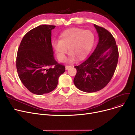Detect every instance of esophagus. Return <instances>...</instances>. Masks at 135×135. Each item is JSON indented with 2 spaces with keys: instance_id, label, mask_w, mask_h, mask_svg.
I'll return each instance as SVG.
<instances>
[{
  "instance_id": "obj_1",
  "label": "esophagus",
  "mask_w": 135,
  "mask_h": 135,
  "mask_svg": "<svg viewBox=\"0 0 135 135\" xmlns=\"http://www.w3.org/2000/svg\"><path fill=\"white\" fill-rule=\"evenodd\" d=\"M71 67H72L71 66H66V69L67 70V69H68L69 68H71Z\"/></svg>"
}]
</instances>
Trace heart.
<instances>
[{"label": "heart", "instance_id": "b5f03b06", "mask_svg": "<svg viewBox=\"0 0 135 135\" xmlns=\"http://www.w3.org/2000/svg\"><path fill=\"white\" fill-rule=\"evenodd\" d=\"M94 42L95 35L91 31L72 28L63 31L60 35L59 40L54 42L53 47L61 62L65 61L68 49L70 55L69 61L73 62L76 59L81 61L85 59Z\"/></svg>", "mask_w": 135, "mask_h": 135}]
</instances>
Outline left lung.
Returning <instances> with one entry per match:
<instances>
[{
  "mask_svg": "<svg viewBox=\"0 0 135 135\" xmlns=\"http://www.w3.org/2000/svg\"><path fill=\"white\" fill-rule=\"evenodd\" d=\"M98 42L89 57L75 66L74 84L79 90L94 93L104 88L111 80L117 66L119 52L114 38L105 28L94 24Z\"/></svg>",
  "mask_w": 135,
  "mask_h": 135,
  "instance_id": "1",
  "label": "left lung"
}]
</instances>
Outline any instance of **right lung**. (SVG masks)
I'll use <instances>...</instances> for the list:
<instances>
[{
  "mask_svg": "<svg viewBox=\"0 0 135 135\" xmlns=\"http://www.w3.org/2000/svg\"><path fill=\"white\" fill-rule=\"evenodd\" d=\"M55 26L42 25L27 33L21 41L16 57L20 79L32 93L41 95L53 91L65 67L55 60L51 31Z\"/></svg>",
  "mask_w": 135,
  "mask_h": 135,
  "instance_id": "right-lung-1",
  "label": "right lung"
}]
</instances>
